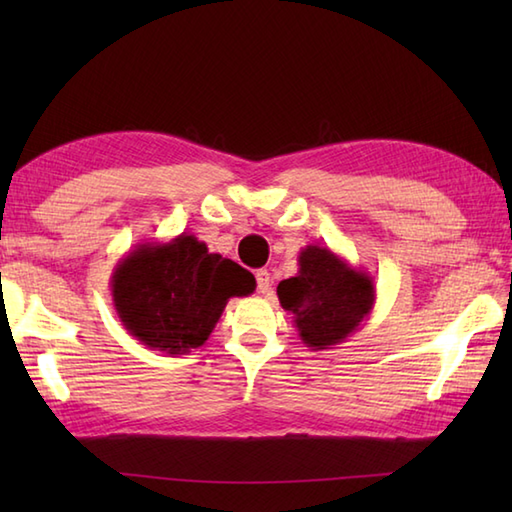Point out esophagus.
<instances>
[{"label":"esophagus","mask_w":512,"mask_h":512,"mask_svg":"<svg viewBox=\"0 0 512 512\" xmlns=\"http://www.w3.org/2000/svg\"><path fill=\"white\" fill-rule=\"evenodd\" d=\"M255 279H257V292H259V295H268V292H270V284H273V281H270V273H268V270H266V268L257 270Z\"/></svg>","instance_id":"34e87169"}]
</instances>
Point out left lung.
I'll return each mask as SVG.
<instances>
[{
	"mask_svg": "<svg viewBox=\"0 0 512 512\" xmlns=\"http://www.w3.org/2000/svg\"><path fill=\"white\" fill-rule=\"evenodd\" d=\"M295 277L279 281L281 308L292 312L299 339L310 350H332L361 328L376 301L374 279L328 246H306Z\"/></svg>",
	"mask_w": 512,
	"mask_h": 512,
	"instance_id": "left-lung-1",
	"label": "left lung"
}]
</instances>
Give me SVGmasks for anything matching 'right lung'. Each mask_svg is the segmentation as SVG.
<instances>
[{
    "instance_id": "obj_1",
    "label": "right lung",
    "mask_w": 512,
    "mask_h": 512,
    "mask_svg": "<svg viewBox=\"0 0 512 512\" xmlns=\"http://www.w3.org/2000/svg\"><path fill=\"white\" fill-rule=\"evenodd\" d=\"M253 290L248 270L209 253L189 233L169 242H140L112 273V301L125 330L169 356L204 345L228 299Z\"/></svg>"
}]
</instances>
